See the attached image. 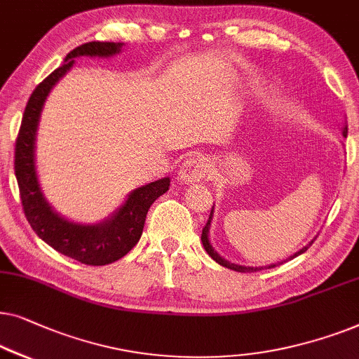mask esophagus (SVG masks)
<instances>
[{
    "label": "esophagus",
    "mask_w": 359,
    "mask_h": 359,
    "mask_svg": "<svg viewBox=\"0 0 359 359\" xmlns=\"http://www.w3.org/2000/svg\"><path fill=\"white\" fill-rule=\"evenodd\" d=\"M206 174H208V163L201 156H196V158H190L180 164L177 179L184 184H191V182L203 180Z\"/></svg>",
    "instance_id": "1"
}]
</instances>
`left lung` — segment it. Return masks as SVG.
Instances as JSON below:
<instances>
[{
	"label": "left lung",
	"instance_id": "8db88e82",
	"mask_svg": "<svg viewBox=\"0 0 359 359\" xmlns=\"http://www.w3.org/2000/svg\"><path fill=\"white\" fill-rule=\"evenodd\" d=\"M343 136H346L348 135V127L345 125V127H343ZM213 213H215V206L213 208H211V213H210V218H208V223H206V226L203 228V231H201V242H203V247H205V250L208 252V255L211 257V259H213L216 264H219V265H223V266H226V269H229V270H234V271H241V273H254V271H259V270H264V269H273V266H276L278 264H273V265H269V266H244V265H236V264H231V262H228L226 259H223V257H221L218 252H216L215 249H213V245L210 244V237H208V232H210V226H211V221H213ZM316 241V239H314ZM314 241H311L309 244H307L306 247H302L301 250H297L296 254H292L291 257H287L286 260H291V259H294V257H297V255H301V254H304V252L309 249V245H312V242ZM285 262V260H283ZM281 262V264H283Z\"/></svg>",
	"mask_w": 359,
	"mask_h": 359
}]
</instances>
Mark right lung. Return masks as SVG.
<instances>
[{"label": "right lung", "instance_id": "1", "mask_svg": "<svg viewBox=\"0 0 359 359\" xmlns=\"http://www.w3.org/2000/svg\"><path fill=\"white\" fill-rule=\"evenodd\" d=\"M122 45L120 42H88L72 50L62 67L48 74L30 94L16 140V153H14V172H16L24 215L30 228L60 254L93 266L112 264L133 249L143 234L149 206L169 190L170 179H159L133 190L127 201L102 223H74L60 216L45 200L35 170V136H37L40 114L47 95L60 78L72 69L74 58L114 57L120 53Z\"/></svg>", "mask_w": 359, "mask_h": 359}]
</instances>
